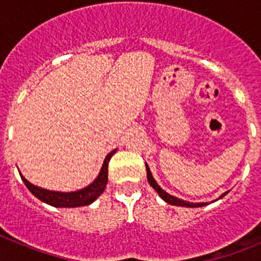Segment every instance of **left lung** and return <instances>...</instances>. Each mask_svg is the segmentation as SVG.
<instances>
[{
    "label": "left lung",
    "instance_id": "left-lung-1",
    "mask_svg": "<svg viewBox=\"0 0 261 261\" xmlns=\"http://www.w3.org/2000/svg\"><path fill=\"white\" fill-rule=\"evenodd\" d=\"M146 175H147V181H149V184H150L151 187H153L154 190L158 192V195L162 197L163 200H165L167 204L170 205H176V206H187V208H199V206H204V205H208L206 202H190V201H184V200H180L177 199V197H175V196L170 195V193H167L166 191H163L161 187L158 186V183H156L155 180H154L153 175H151L150 172V168H149V166L146 165ZM227 192H225L223 195L220 196V199H222L223 196L226 195Z\"/></svg>",
    "mask_w": 261,
    "mask_h": 261
}]
</instances>
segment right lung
<instances>
[{"label":"right lung","instance_id":"right-lung-1","mask_svg":"<svg viewBox=\"0 0 261 261\" xmlns=\"http://www.w3.org/2000/svg\"><path fill=\"white\" fill-rule=\"evenodd\" d=\"M115 151L116 150H112L110 154H107L105 162H103L102 168H100V172H99L95 180L91 184H89L87 187H85V188H82V190L74 191V192H57V191L43 190L40 187L34 186V184L30 183L22 174L19 175L22 177L24 186L29 188L30 192L35 196V197H38L40 201L45 202V204L56 206V208L85 206V205H90L91 202L95 201L99 196L102 195L103 191H105L108 180V162H110L111 156L115 154Z\"/></svg>","mask_w":261,"mask_h":261}]
</instances>
